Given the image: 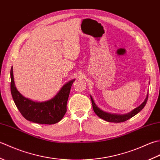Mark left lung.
Here are the masks:
<instances>
[{
    "instance_id": "obj_1",
    "label": "left lung",
    "mask_w": 160,
    "mask_h": 160,
    "mask_svg": "<svg viewBox=\"0 0 160 160\" xmlns=\"http://www.w3.org/2000/svg\"><path fill=\"white\" fill-rule=\"evenodd\" d=\"M149 84H150V82H149ZM148 97V92H147V96H146V98L143 102H142L140 105V106L138 107L137 108H134L133 110H132L131 111L129 112V113H126V114H115V113H108V112H105L102 109H100V108L96 104V103H95L92 96L90 95V98L91 100V102H92L93 111L95 113H96V114L98 115V116L102 119H103V120L105 121H107L109 122H115V123H118V122H123L127 121L128 120V119H130L132 117L135 116V115L138 114L139 112H140L142 109H143V108L145 107L146 104H147Z\"/></svg>"
}]
</instances>
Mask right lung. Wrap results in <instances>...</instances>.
<instances>
[{
  "mask_svg": "<svg viewBox=\"0 0 160 160\" xmlns=\"http://www.w3.org/2000/svg\"><path fill=\"white\" fill-rule=\"evenodd\" d=\"M11 93L16 107L26 120L38 124H53L62 120L67 112V103L71 87L75 79L64 84L55 96L45 102H35L24 97L16 89L13 74L10 71Z\"/></svg>",
  "mask_w": 160,
  "mask_h": 160,
  "instance_id": "right-lung-1",
  "label": "right lung"
}]
</instances>
